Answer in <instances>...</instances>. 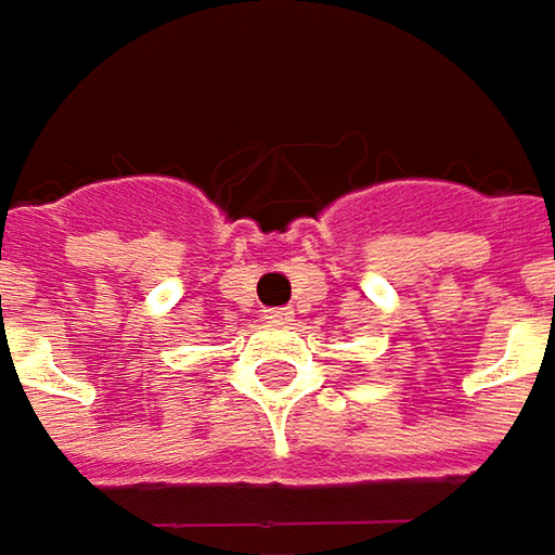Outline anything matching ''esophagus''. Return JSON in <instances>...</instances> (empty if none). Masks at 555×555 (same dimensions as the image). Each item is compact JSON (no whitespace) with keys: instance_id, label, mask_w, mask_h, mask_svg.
<instances>
[{"instance_id":"34e87169","label":"esophagus","mask_w":555,"mask_h":555,"mask_svg":"<svg viewBox=\"0 0 555 555\" xmlns=\"http://www.w3.org/2000/svg\"><path fill=\"white\" fill-rule=\"evenodd\" d=\"M264 319H268V322H274V325H287V322H294V309H291V306L264 309Z\"/></svg>"}]
</instances>
